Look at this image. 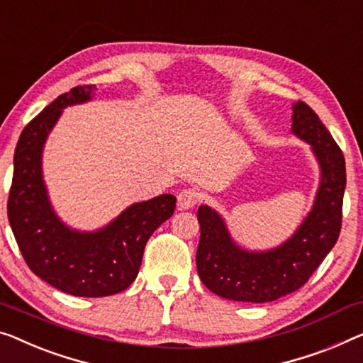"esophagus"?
<instances>
[{
  "label": "esophagus",
  "mask_w": 363,
  "mask_h": 363,
  "mask_svg": "<svg viewBox=\"0 0 363 363\" xmlns=\"http://www.w3.org/2000/svg\"><path fill=\"white\" fill-rule=\"evenodd\" d=\"M200 197L202 196H200V192L196 187L182 189V191L179 192V196H177V205H179V208H182V210L192 208L194 205L199 203Z\"/></svg>",
  "instance_id": "esophagus-1"
}]
</instances>
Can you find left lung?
Returning a JSON list of instances; mask_svg holds the SVG:
<instances>
[{
    "instance_id": "8db88e82",
    "label": "left lung",
    "mask_w": 363,
    "mask_h": 363,
    "mask_svg": "<svg viewBox=\"0 0 363 363\" xmlns=\"http://www.w3.org/2000/svg\"><path fill=\"white\" fill-rule=\"evenodd\" d=\"M291 130L311 143L321 164V186L315 207L284 246L269 252H246L235 246L223 220L200 207L197 272L218 296L236 301H274L298 290L336 245L342 226L345 160L342 150L306 102L296 101Z\"/></svg>"
}]
</instances>
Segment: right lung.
Masks as SVG:
<instances>
[{"label": "right lung", "instance_id": "1", "mask_svg": "<svg viewBox=\"0 0 363 363\" xmlns=\"http://www.w3.org/2000/svg\"><path fill=\"white\" fill-rule=\"evenodd\" d=\"M94 84H81L58 96L24 127L14 151L8 218L29 269L43 282L74 296H107L137 279L143 250L158 226L174 213L171 194L128 207L97 233L67 228L48 203L40 155L62 109L84 102Z\"/></svg>", "mask_w": 363, "mask_h": 363}]
</instances>
